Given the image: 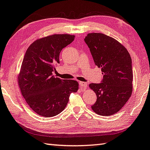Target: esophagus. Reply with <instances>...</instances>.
<instances>
[{
	"instance_id": "1",
	"label": "esophagus",
	"mask_w": 150,
	"mask_h": 150,
	"mask_svg": "<svg viewBox=\"0 0 150 150\" xmlns=\"http://www.w3.org/2000/svg\"><path fill=\"white\" fill-rule=\"evenodd\" d=\"M79 85H80L81 88H86L87 86H88V84H87V83L82 82V81H80V82H79Z\"/></svg>"
}]
</instances>
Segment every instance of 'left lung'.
<instances>
[{
	"label": "left lung",
	"mask_w": 150,
	"mask_h": 150,
	"mask_svg": "<svg viewBox=\"0 0 150 150\" xmlns=\"http://www.w3.org/2000/svg\"><path fill=\"white\" fill-rule=\"evenodd\" d=\"M84 41L95 65L101 67L103 74L101 83L89 84L97 96L92 110L100 115H113L123 107L132 94L131 58L123 45L103 33H88Z\"/></svg>",
	"instance_id": "obj_1"
}]
</instances>
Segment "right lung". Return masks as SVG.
I'll list each match as a JSON object with an SVG mask.
<instances>
[{
    "label": "right lung",
    "instance_id": "1",
    "mask_svg": "<svg viewBox=\"0 0 150 150\" xmlns=\"http://www.w3.org/2000/svg\"><path fill=\"white\" fill-rule=\"evenodd\" d=\"M74 38L68 34L49 35L35 40L26 51L18 83L27 103L38 115H58L66 107L70 94L78 91L77 81L52 75L54 66L59 64V53Z\"/></svg>",
    "mask_w": 150,
    "mask_h": 150
}]
</instances>
